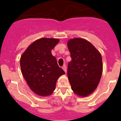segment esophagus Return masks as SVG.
I'll use <instances>...</instances> for the list:
<instances>
[{
    "label": "esophagus",
    "mask_w": 121,
    "mask_h": 121,
    "mask_svg": "<svg viewBox=\"0 0 121 121\" xmlns=\"http://www.w3.org/2000/svg\"><path fill=\"white\" fill-rule=\"evenodd\" d=\"M62 69H63L64 70V72H65V73H66V71H67V70H66V65H64L63 66H62Z\"/></svg>",
    "instance_id": "34e87169"
}]
</instances>
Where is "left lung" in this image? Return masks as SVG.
<instances>
[{"instance_id":"left-lung-1","label":"left lung","mask_w":121,"mask_h":121,"mask_svg":"<svg viewBox=\"0 0 121 121\" xmlns=\"http://www.w3.org/2000/svg\"><path fill=\"white\" fill-rule=\"evenodd\" d=\"M71 61L68 65V80L77 96L86 97L96 89L103 71L100 52L82 38L70 39L67 43Z\"/></svg>"}]
</instances>
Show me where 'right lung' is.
Here are the masks:
<instances>
[{
  "label": "right lung",
  "mask_w": 121,
  "mask_h": 121,
  "mask_svg": "<svg viewBox=\"0 0 121 121\" xmlns=\"http://www.w3.org/2000/svg\"><path fill=\"white\" fill-rule=\"evenodd\" d=\"M59 41L58 39L40 38L30 44L21 56L22 74L31 91L39 96L51 95L57 80L65 74L51 52Z\"/></svg>",
  "instance_id": "1"
}]
</instances>
